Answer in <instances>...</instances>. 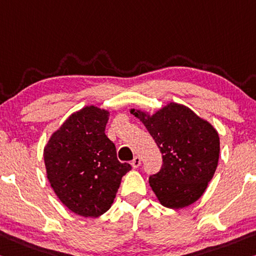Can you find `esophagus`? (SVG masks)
Wrapping results in <instances>:
<instances>
[{
	"label": "esophagus",
	"instance_id": "34e87169",
	"mask_svg": "<svg viewBox=\"0 0 256 256\" xmlns=\"http://www.w3.org/2000/svg\"><path fill=\"white\" fill-rule=\"evenodd\" d=\"M140 164H141V158L139 156H136L134 158H133V160L131 162V165H132L133 168H139Z\"/></svg>",
	"mask_w": 256,
	"mask_h": 256
}]
</instances>
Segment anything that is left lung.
Returning <instances> with one entry per match:
<instances>
[{
  "label": "left lung",
  "mask_w": 256,
  "mask_h": 256,
  "mask_svg": "<svg viewBox=\"0 0 256 256\" xmlns=\"http://www.w3.org/2000/svg\"><path fill=\"white\" fill-rule=\"evenodd\" d=\"M154 138L163 157L162 170L149 178L158 202L179 210L202 197L216 173L220 155L216 128L189 107L168 102L155 112L132 108Z\"/></svg>",
  "instance_id": "obj_1"
}]
</instances>
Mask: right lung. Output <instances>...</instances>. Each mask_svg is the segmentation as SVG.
<instances>
[{
  "label": "right lung",
  "mask_w": 256,
  "mask_h": 256,
  "mask_svg": "<svg viewBox=\"0 0 256 256\" xmlns=\"http://www.w3.org/2000/svg\"><path fill=\"white\" fill-rule=\"evenodd\" d=\"M108 109L88 104L74 112L52 133L43 150L46 176L72 213L98 218L112 208L122 178L131 165L117 160L104 130Z\"/></svg>",
  "instance_id": "add662e5"
}]
</instances>
